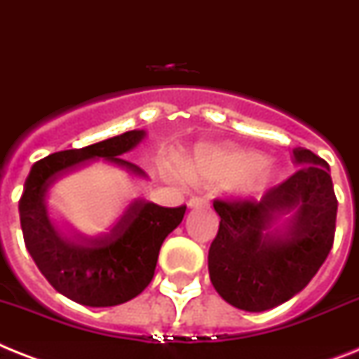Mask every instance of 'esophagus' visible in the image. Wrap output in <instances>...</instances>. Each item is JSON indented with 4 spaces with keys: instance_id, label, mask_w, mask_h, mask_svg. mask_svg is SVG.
I'll use <instances>...</instances> for the list:
<instances>
[{
    "instance_id": "esophagus-1",
    "label": "esophagus",
    "mask_w": 359,
    "mask_h": 359,
    "mask_svg": "<svg viewBox=\"0 0 359 359\" xmlns=\"http://www.w3.org/2000/svg\"><path fill=\"white\" fill-rule=\"evenodd\" d=\"M208 206V201L203 197H191L188 201V208L195 210V208H206Z\"/></svg>"
}]
</instances>
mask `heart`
Listing matches in <instances>:
<instances>
[{"label": "heart", "instance_id": "b5f03b06", "mask_svg": "<svg viewBox=\"0 0 359 359\" xmlns=\"http://www.w3.org/2000/svg\"><path fill=\"white\" fill-rule=\"evenodd\" d=\"M186 173L195 182L226 180L236 198L248 201L264 195L281 177L273 158L254 153L231 142L201 144L186 161Z\"/></svg>", "mask_w": 359, "mask_h": 359}]
</instances>
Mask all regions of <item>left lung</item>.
Segmentation results:
<instances>
[{
  "mask_svg": "<svg viewBox=\"0 0 359 359\" xmlns=\"http://www.w3.org/2000/svg\"><path fill=\"white\" fill-rule=\"evenodd\" d=\"M299 168L255 201H215L219 231L208 252L210 279L236 309L263 312L299 294L332 248L338 198L328 164L294 149Z\"/></svg>",
  "mask_w": 359,
  "mask_h": 359,
  "instance_id": "1",
  "label": "left lung"
}]
</instances>
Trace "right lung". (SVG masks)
<instances>
[{
  "mask_svg": "<svg viewBox=\"0 0 359 359\" xmlns=\"http://www.w3.org/2000/svg\"><path fill=\"white\" fill-rule=\"evenodd\" d=\"M144 138V129H133L82 149L53 153L36 162L25 180L20 221L27 250L56 292L80 305L114 306L137 297L151 283L162 243L182 222L186 206L164 208L135 198L109 230L89 237L54 224L47 210L49 189L100 158L146 177L138 165L120 158Z\"/></svg>",
  "mask_w": 359,
  "mask_h": 359,
  "instance_id": "add662e5",
  "label": "right lung"
}]
</instances>
